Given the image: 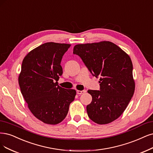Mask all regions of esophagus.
<instances>
[{
  "mask_svg": "<svg viewBox=\"0 0 153 153\" xmlns=\"http://www.w3.org/2000/svg\"><path fill=\"white\" fill-rule=\"evenodd\" d=\"M85 91H76V93H77V94H78V95L83 94V93H85Z\"/></svg>",
  "mask_w": 153,
  "mask_h": 153,
  "instance_id": "esophagus-1",
  "label": "esophagus"
}]
</instances>
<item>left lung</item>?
<instances>
[{"mask_svg":"<svg viewBox=\"0 0 153 153\" xmlns=\"http://www.w3.org/2000/svg\"><path fill=\"white\" fill-rule=\"evenodd\" d=\"M73 54L80 56L93 76L100 78V91H88L92 97L87 106L88 117L100 125L113 122L124 112L134 93L130 57L109 41L76 45Z\"/></svg>","mask_w":153,"mask_h":153,"instance_id":"obj_1","label":"left lung"}]
</instances>
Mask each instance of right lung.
<instances>
[{
	"instance_id": "1",
	"label": "right lung",
	"mask_w": 153,
	"mask_h": 153,
	"mask_svg": "<svg viewBox=\"0 0 153 153\" xmlns=\"http://www.w3.org/2000/svg\"><path fill=\"white\" fill-rule=\"evenodd\" d=\"M70 46L47 42L31 51L23 60L18 78L21 92L31 113L47 124L61 122L76 96L75 90L62 88L57 82L62 74V56Z\"/></svg>"
}]
</instances>
